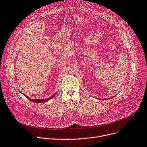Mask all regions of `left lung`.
Returning a JSON list of instances; mask_svg holds the SVG:
<instances>
[{"instance_id": "obj_1", "label": "left lung", "mask_w": 147, "mask_h": 147, "mask_svg": "<svg viewBox=\"0 0 147 147\" xmlns=\"http://www.w3.org/2000/svg\"><path fill=\"white\" fill-rule=\"evenodd\" d=\"M110 99H111V98H110Z\"/></svg>"}]
</instances>
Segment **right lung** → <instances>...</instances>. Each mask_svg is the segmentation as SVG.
<instances>
[{"label":"right lung","mask_w":147,"mask_h":147,"mask_svg":"<svg viewBox=\"0 0 147 147\" xmlns=\"http://www.w3.org/2000/svg\"><path fill=\"white\" fill-rule=\"evenodd\" d=\"M55 94H56V93L54 94L52 96H51V97H48V98H47V99H30V98H29V97H28V96H26L25 95V96L27 97V99H28L29 100L31 101V102H35V103H43V102H47V101H48L50 99H51V98H53V97L55 95Z\"/></svg>","instance_id":"1"}]
</instances>
